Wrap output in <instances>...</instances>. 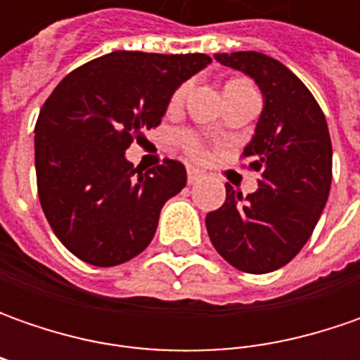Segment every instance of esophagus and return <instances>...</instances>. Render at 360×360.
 Segmentation results:
<instances>
[{
	"instance_id": "esophagus-1",
	"label": "esophagus",
	"mask_w": 360,
	"mask_h": 360,
	"mask_svg": "<svg viewBox=\"0 0 360 360\" xmlns=\"http://www.w3.org/2000/svg\"><path fill=\"white\" fill-rule=\"evenodd\" d=\"M204 178V172L202 170H198V168H188V184H194V182H198V180H202Z\"/></svg>"
}]
</instances>
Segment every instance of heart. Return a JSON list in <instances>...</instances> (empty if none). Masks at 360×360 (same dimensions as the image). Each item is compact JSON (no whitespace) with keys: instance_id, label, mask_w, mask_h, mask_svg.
I'll use <instances>...</instances> for the list:
<instances>
[{"instance_id":"heart-1","label":"heart","mask_w":360,"mask_h":360,"mask_svg":"<svg viewBox=\"0 0 360 360\" xmlns=\"http://www.w3.org/2000/svg\"><path fill=\"white\" fill-rule=\"evenodd\" d=\"M230 84H238V82H230ZM188 91H190V84H184V86H180L176 94L172 96V105H180L184 102V98L188 96ZM182 144L186 148L188 152L192 154V156H196V158H204V146L202 142L196 138V136H192V134H184L182 136Z\"/></svg>"}]
</instances>
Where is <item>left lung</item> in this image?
<instances>
[{"mask_svg":"<svg viewBox=\"0 0 360 360\" xmlns=\"http://www.w3.org/2000/svg\"><path fill=\"white\" fill-rule=\"evenodd\" d=\"M214 58L260 88L264 108L242 158L262 178L246 198L226 184V200L206 214V230L234 269L264 274L290 262L321 218L333 180L328 126L309 88L278 60L258 51Z\"/></svg>","mask_w":360,"mask_h":360,"instance_id":"obj_1","label":"left lung"}]
</instances>
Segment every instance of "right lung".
I'll list each match as a JSON object with an SVG mask.
<instances>
[{
    "instance_id": "add662e5",
    "label": "right lung",
    "mask_w": 360,
    "mask_h": 360,
    "mask_svg": "<svg viewBox=\"0 0 360 360\" xmlns=\"http://www.w3.org/2000/svg\"><path fill=\"white\" fill-rule=\"evenodd\" d=\"M210 62L206 53L112 51L68 74L46 100L35 122L37 194L79 260L116 266L152 242L162 206L186 186V168L164 160L142 172L126 150Z\"/></svg>"
}]
</instances>
